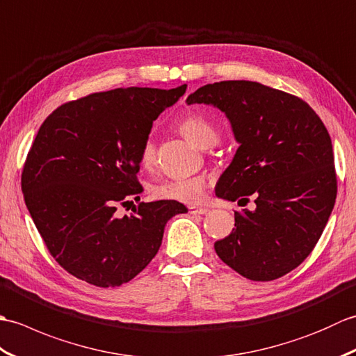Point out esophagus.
<instances>
[{"label": "esophagus", "mask_w": 356, "mask_h": 356, "mask_svg": "<svg viewBox=\"0 0 356 356\" xmlns=\"http://www.w3.org/2000/svg\"><path fill=\"white\" fill-rule=\"evenodd\" d=\"M208 208H202V207H190V213L191 214H207Z\"/></svg>", "instance_id": "esophagus-1"}]
</instances>
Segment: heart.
I'll list each match as a JSON object with an SVG mask.
<instances>
[{"label": "heart", "mask_w": 356, "mask_h": 356, "mask_svg": "<svg viewBox=\"0 0 356 356\" xmlns=\"http://www.w3.org/2000/svg\"><path fill=\"white\" fill-rule=\"evenodd\" d=\"M179 128L188 140H191L200 148L213 147L218 140V131L216 125L207 116L200 115V113H193V115L185 116L179 122ZM140 162L147 168L154 163V143L149 139L145 140V143L142 145ZM205 190L207 179L203 176H193L163 180V182L154 186L153 193L159 199L195 203L203 199Z\"/></svg>", "instance_id": "1"}]
</instances>
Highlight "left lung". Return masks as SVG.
Here are the masks:
<instances>
[{"label":"left lung","mask_w":356,"mask_h":356,"mask_svg":"<svg viewBox=\"0 0 356 356\" xmlns=\"http://www.w3.org/2000/svg\"><path fill=\"white\" fill-rule=\"evenodd\" d=\"M186 104L225 113L238 148L218 177L216 195L252 211L234 213L236 228L214 243L240 275L270 282L305 261L320 240L337 199L330 136L318 115L280 90L252 81L207 84Z\"/></svg>","instance_id":"1"}]
</instances>
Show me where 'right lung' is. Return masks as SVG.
Masks as SVG:
<instances>
[{"instance_id": "add662e5", "label": "right lung", "mask_w": 356, "mask_h": 356, "mask_svg": "<svg viewBox=\"0 0 356 356\" xmlns=\"http://www.w3.org/2000/svg\"><path fill=\"white\" fill-rule=\"evenodd\" d=\"M185 90L95 93L61 105L40 127L22 171V194L45 246L72 275L99 287L130 282L154 259L166 222L188 213L176 200L140 203L131 216L116 213L140 200L142 145Z\"/></svg>"}]
</instances>
